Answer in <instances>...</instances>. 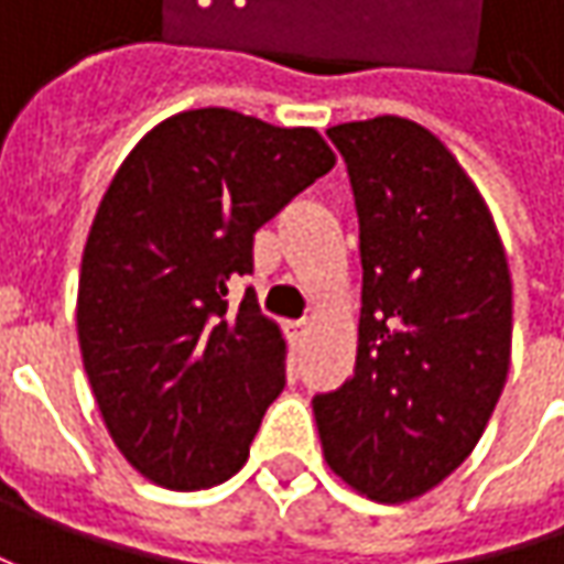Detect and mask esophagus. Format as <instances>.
<instances>
[{"label":"esophagus","instance_id":"34e87169","mask_svg":"<svg viewBox=\"0 0 564 564\" xmlns=\"http://www.w3.org/2000/svg\"><path fill=\"white\" fill-rule=\"evenodd\" d=\"M285 336H289V345H292L294 351H301L307 336H311V326H307V323H289V326H285Z\"/></svg>","mask_w":564,"mask_h":564}]
</instances>
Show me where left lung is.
Segmentation results:
<instances>
[{"label": "left lung", "instance_id": "obj_1", "mask_svg": "<svg viewBox=\"0 0 564 564\" xmlns=\"http://www.w3.org/2000/svg\"><path fill=\"white\" fill-rule=\"evenodd\" d=\"M360 223L355 373L316 395L326 465L373 502L440 487L480 443L511 364V275L492 213L433 131L399 116L326 131Z\"/></svg>", "mask_w": 564, "mask_h": 564}]
</instances>
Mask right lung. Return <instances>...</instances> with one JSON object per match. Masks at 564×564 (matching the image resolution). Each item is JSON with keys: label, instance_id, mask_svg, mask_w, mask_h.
<instances>
[{"label": "right lung", "instance_id": "obj_1", "mask_svg": "<svg viewBox=\"0 0 564 564\" xmlns=\"http://www.w3.org/2000/svg\"><path fill=\"white\" fill-rule=\"evenodd\" d=\"M336 153L314 128L187 109L147 131L97 206L77 279V341L102 423L147 480L238 474L285 389V338L257 297L253 235Z\"/></svg>", "mask_w": 564, "mask_h": 564}]
</instances>
